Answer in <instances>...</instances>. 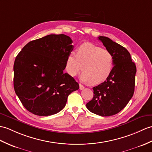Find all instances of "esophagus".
Segmentation results:
<instances>
[{
	"instance_id": "esophagus-1",
	"label": "esophagus",
	"mask_w": 152,
	"mask_h": 152,
	"mask_svg": "<svg viewBox=\"0 0 152 152\" xmlns=\"http://www.w3.org/2000/svg\"><path fill=\"white\" fill-rule=\"evenodd\" d=\"M79 86H80V90H82V89H83L84 88H85V87H84V86H83V85H82V84H80H80H79Z\"/></svg>"
}]
</instances>
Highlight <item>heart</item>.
I'll return each mask as SVG.
<instances>
[{
    "label": "heart",
    "instance_id": "obj_1",
    "mask_svg": "<svg viewBox=\"0 0 152 152\" xmlns=\"http://www.w3.org/2000/svg\"><path fill=\"white\" fill-rule=\"evenodd\" d=\"M113 69V56L107 49L89 43L77 49L76 54L70 52L66 61V70L72 77L82 71L81 80L96 85L104 82Z\"/></svg>",
    "mask_w": 152,
    "mask_h": 152
}]
</instances>
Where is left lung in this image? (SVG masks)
<instances>
[{
    "instance_id": "8db88e82",
    "label": "left lung",
    "mask_w": 152,
    "mask_h": 152,
    "mask_svg": "<svg viewBox=\"0 0 152 152\" xmlns=\"http://www.w3.org/2000/svg\"><path fill=\"white\" fill-rule=\"evenodd\" d=\"M98 38L111 52L114 66L107 79L93 87V98L86 107L93 113L109 116L122 110L131 100L135 91L137 69L126 48L109 37Z\"/></svg>"
}]
</instances>
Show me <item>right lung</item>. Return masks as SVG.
<instances>
[{"mask_svg":"<svg viewBox=\"0 0 152 152\" xmlns=\"http://www.w3.org/2000/svg\"><path fill=\"white\" fill-rule=\"evenodd\" d=\"M72 41L64 34H50L31 41L23 48L13 65V87L21 103L38 116L58 113L79 84L68 73V55Z\"/></svg>","mask_w":152,"mask_h":152,"instance_id":"obj_1","label":"right lung"}]
</instances>
